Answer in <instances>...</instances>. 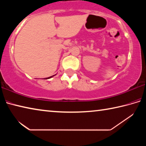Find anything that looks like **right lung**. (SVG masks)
I'll return each instance as SVG.
<instances>
[{
    "instance_id": "right-lung-1",
    "label": "right lung",
    "mask_w": 146,
    "mask_h": 146,
    "mask_svg": "<svg viewBox=\"0 0 146 146\" xmlns=\"http://www.w3.org/2000/svg\"><path fill=\"white\" fill-rule=\"evenodd\" d=\"M54 75H53V76H49V77H48V78H46L45 79H48V78H51V77H52V76H53Z\"/></svg>"
}]
</instances>
